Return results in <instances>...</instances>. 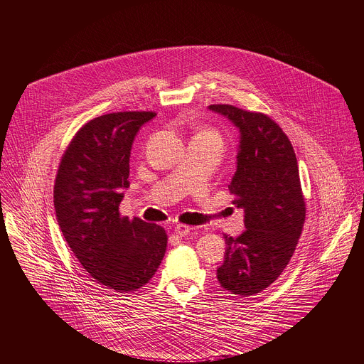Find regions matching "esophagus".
Masks as SVG:
<instances>
[{"mask_svg":"<svg viewBox=\"0 0 364 364\" xmlns=\"http://www.w3.org/2000/svg\"><path fill=\"white\" fill-rule=\"evenodd\" d=\"M191 230H193V228H191L190 225L177 224V225L174 227V234H177V235H180V237H184V235H187Z\"/></svg>","mask_w":364,"mask_h":364,"instance_id":"obj_1","label":"esophagus"}]
</instances>
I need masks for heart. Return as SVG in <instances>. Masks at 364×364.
<instances>
[{
	"label": "heart",
	"instance_id": "b5f03b06",
	"mask_svg": "<svg viewBox=\"0 0 364 364\" xmlns=\"http://www.w3.org/2000/svg\"><path fill=\"white\" fill-rule=\"evenodd\" d=\"M203 133H208V134H214V136H217L214 132H210V130H207V132H203Z\"/></svg>",
	"mask_w": 364,
	"mask_h": 364
}]
</instances>
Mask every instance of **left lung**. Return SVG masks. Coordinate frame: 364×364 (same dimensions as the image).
Segmentation results:
<instances>
[{"label":"left lung","instance_id":"8db88e82","mask_svg":"<svg viewBox=\"0 0 364 364\" xmlns=\"http://www.w3.org/2000/svg\"><path fill=\"white\" fill-rule=\"evenodd\" d=\"M211 111L240 132L237 170L228 186L232 204L245 210L246 230L224 234V262L217 269L223 289L238 296L263 291L289 264L306 220L297 159L289 137L263 114L230 104Z\"/></svg>","mask_w":364,"mask_h":364}]
</instances>
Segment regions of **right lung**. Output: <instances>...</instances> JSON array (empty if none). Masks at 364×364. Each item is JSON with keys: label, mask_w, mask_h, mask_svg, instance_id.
Segmentation results:
<instances>
[{"label": "right lung", "mask_w": 364, "mask_h": 364, "mask_svg": "<svg viewBox=\"0 0 364 364\" xmlns=\"http://www.w3.org/2000/svg\"><path fill=\"white\" fill-rule=\"evenodd\" d=\"M156 115L123 111L88 121L68 144L55 177V215L67 245L98 284L118 293L146 286L167 249L161 225L121 217L118 210L130 187L134 137Z\"/></svg>", "instance_id": "obj_1"}]
</instances>
